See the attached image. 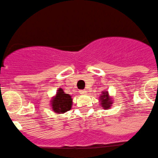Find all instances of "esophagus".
I'll return each mask as SVG.
<instances>
[{
    "mask_svg": "<svg viewBox=\"0 0 158 158\" xmlns=\"http://www.w3.org/2000/svg\"><path fill=\"white\" fill-rule=\"evenodd\" d=\"M80 94H86V90H85V89H83V90H81Z\"/></svg>",
    "mask_w": 158,
    "mask_h": 158,
    "instance_id": "1",
    "label": "esophagus"
}]
</instances>
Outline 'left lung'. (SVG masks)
Instances as JSON below:
<instances>
[{"instance_id": "1", "label": "left lung", "mask_w": 158, "mask_h": 158, "mask_svg": "<svg viewBox=\"0 0 158 158\" xmlns=\"http://www.w3.org/2000/svg\"><path fill=\"white\" fill-rule=\"evenodd\" d=\"M99 103L100 105L101 106V107H103L105 110H108L111 107L114 101H113V98L110 96V94H108V91L104 90L101 92V96L99 97Z\"/></svg>"}]
</instances>
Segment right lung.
Returning a JSON list of instances; mask_svg holds the SVG:
<instances>
[{"instance_id": "obj_1", "label": "right lung", "mask_w": 158, "mask_h": 158, "mask_svg": "<svg viewBox=\"0 0 158 158\" xmlns=\"http://www.w3.org/2000/svg\"><path fill=\"white\" fill-rule=\"evenodd\" d=\"M51 108L56 114H64L70 110L72 107V96L65 94L62 88H59L55 95L52 97L50 101Z\"/></svg>"}]
</instances>
